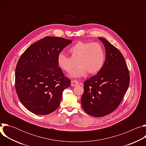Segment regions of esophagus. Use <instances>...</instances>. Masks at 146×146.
<instances>
[{"label": "esophagus", "mask_w": 146, "mask_h": 146, "mask_svg": "<svg viewBox=\"0 0 146 146\" xmlns=\"http://www.w3.org/2000/svg\"><path fill=\"white\" fill-rule=\"evenodd\" d=\"M78 84H79V82L77 81H76V80H72L71 81V86H72L74 87V86H76L78 85Z\"/></svg>", "instance_id": "esophagus-1"}]
</instances>
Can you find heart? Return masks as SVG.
<instances>
[{
  "label": "heart",
  "instance_id": "heart-1",
  "mask_svg": "<svg viewBox=\"0 0 146 146\" xmlns=\"http://www.w3.org/2000/svg\"><path fill=\"white\" fill-rule=\"evenodd\" d=\"M71 58L59 53L57 56L59 66L66 72H70L77 64L78 66L69 74L71 77L79 78L88 72L94 74L99 72L105 62V52L98 43L78 41L69 48Z\"/></svg>",
  "mask_w": 146,
  "mask_h": 146
}]
</instances>
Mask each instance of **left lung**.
Instances as JSON below:
<instances>
[{"instance_id":"1","label":"left lung","mask_w":146,"mask_h":146,"mask_svg":"<svg viewBox=\"0 0 146 146\" xmlns=\"http://www.w3.org/2000/svg\"><path fill=\"white\" fill-rule=\"evenodd\" d=\"M106 50V60L96 74L84 83L81 102L83 110L95 117L114 111L127 91L129 74L124 57L108 40L98 37Z\"/></svg>"}]
</instances>
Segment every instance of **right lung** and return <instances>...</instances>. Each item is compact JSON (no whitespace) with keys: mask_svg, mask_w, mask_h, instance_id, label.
<instances>
[{"mask_svg":"<svg viewBox=\"0 0 146 146\" xmlns=\"http://www.w3.org/2000/svg\"><path fill=\"white\" fill-rule=\"evenodd\" d=\"M72 41L47 36L21 56L15 69V90L23 105L31 112L46 115L59 106L64 90L70 85L58 66V55Z\"/></svg>","mask_w":146,"mask_h":146,"instance_id":"add662e5","label":"right lung"}]
</instances>
